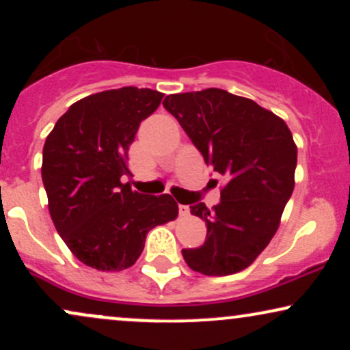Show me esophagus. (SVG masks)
<instances>
[{
  "label": "esophagus",
  "mask_w": 350,
  "mask_h": 350,
  "mask_svg": "<svg viewBox=\"0 0 350 350\" xmlns=\"http://www.w3.org/2000/svg\"><path fill=\"white\" fill-rule=\"evenodd\" d=\"M179 215L180 217L189 215V207L187 206H183V204H179Z\"/></svg>",
  "instance_id": "1"
}]
</instances>
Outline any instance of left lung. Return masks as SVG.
Wrapping results in <instances>:
<instances>
[{
    "instance_id": "8db88e82",
    "label": "left lung",
    "mask_w": 350,
    "mask_h": 350,
    "mask_svg": "<svg viewBox=\"0 0 350 350\" xmlns=\"http://www.w3.org/2000/svg\"><path fill=\"white\" fill-rule=\"evenodd\" d=\"M164 108L178 120L204 161L226 176L220 202L191 206L206 222L199 248H184L194 271L226 276L255 262L280 227L295 189L298 150L288 124L250 98L222 88L167 95Z\"/></svg>"
}]
</instances>
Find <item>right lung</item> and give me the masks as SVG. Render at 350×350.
I'll list each match as a JSON object with an SVG mask.
<instances>
[{
    "label": "right lung",
    "instance_id": "obj_1",
    "mask_svg": "<svg viewBox=\"0 0 350 350\" xmlns=\"http://www.w3.org/2000/svg\"><path fill=\"white\" fill-rule=\"evenodd\" d=\"M164 94L123 87L70 105L46 138L42 183L49 214L69 250L87 267L122 271L135 265L148 232L178 217L170 194L146 196L122 183L139 123Z\"/></svg>",
    "mask_w": 350,
    "mask_h": 350
}]
</instances>
